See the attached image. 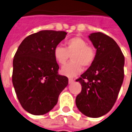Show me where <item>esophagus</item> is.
Masks as SVG:
<instances>
[{
	"label": "esophagus",
	"mask_w": 132,
	"mask_h": 132,
	"mask_svg": "<svg viewBox=\"0 0 132 132\" xmlns=\"http://www.w3.org/2000/svg\"><path fill=\"white\" fill-rule=\"evenodd\" d=\"M73 82H74V80H73V79H71V78H69V84H72V83Z\"/></svg>",
	"instance_id": "obj_1"
}]
</instances>
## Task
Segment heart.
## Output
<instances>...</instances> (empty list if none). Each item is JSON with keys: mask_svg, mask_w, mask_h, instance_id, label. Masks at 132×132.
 Segmentation results:
<instances>
[{"mask_svg": "<svg viewBox=\"0 0 132 132\" xmlns=\"http://www.w3.org/2000/svg\"><path fill=\"white\" fill-rule=\"evenodd\" d=\"M54 57L59 65H64L71 56V61L62 67L61 73L67 77L76 76L82 70V67L92 65L95 58L94 49L87 46L82 38L76 37L65 42V48L56 46L54 49Z\"/></svg>", "mask_w": 132, "mask_h": 132, "instance_id": "obj_1", "label": "heart"}]
</instances>
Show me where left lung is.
<instances>
[{
	"label": "left lung",
	"mask_w": 132,
	"mask_h": 132,
	"mask_svg": "<svg viewBox=\"0 0 132 132\" xmlns=\"http://www.w3.org/2000/svg\"><path fill=\"white\" fill-rule=\"evenodd\" d=\"M96 50L94 62L77 79L82 90L76 104L86 117L98 118L112 109L124 78L125 58L118 44L102 32L88 35Z\"/></svg>",
	"instance_id": "1"
}]
</instances>
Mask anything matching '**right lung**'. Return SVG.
Wrapping results in <instances>:
<instances>
[{
    "mask_svg": "<svg viewBox=\"0 0 132 132\" xmlns=\"http://www.w3.org/2000/svg\"><path fill=\"white\" fill-rule=\"evenodd\" d=\"M65 31L41 30L26 37L13 61L12 82L21 106L34 115L48 113L57 104L68 78L59 74L54 49Z\"/></svg>",
    "mask_w": 132,
    "mask_h": 132,
    "instance_id": "right-lung-1",
    "label": "right lung"
}]
</instances>
